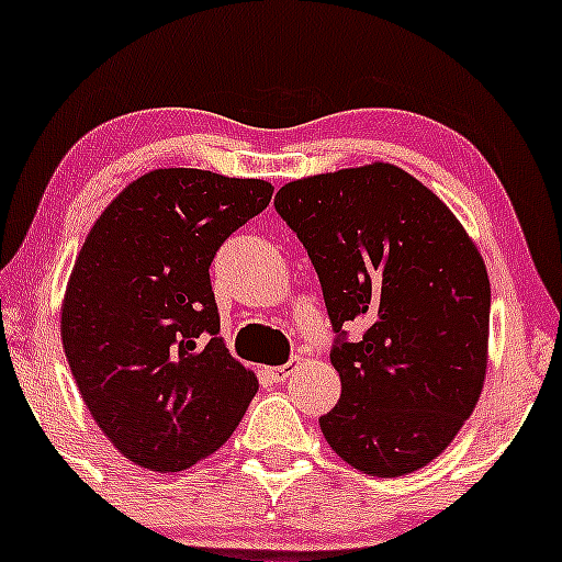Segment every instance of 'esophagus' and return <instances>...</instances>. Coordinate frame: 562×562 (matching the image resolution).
<instances>
[{
  "label": "esophagus",
  "instance_id": "obj_1",
  "mask_svg": "<svg viewBox=\"0 0 562 562\" xmlns=\"http://www.w3.org/2000/svg\"><path fill=\"white\" fill-rule=\"evenodd\" d=\"M292 369L294 366H273V369H268L265 371V374L270 376V382H286L289 380V374H292Z\"/></svg>",
  "mask_w": 562,
  "mask_h": 562
}]
</instances>
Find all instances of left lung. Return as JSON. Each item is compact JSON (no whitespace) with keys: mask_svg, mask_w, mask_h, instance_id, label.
I'll return each instance as SVG.
<instances>
[{"mask_svg":"<svg viewBox=\"0 0 562 562\" xmlns=\"http://www.w3.org/2000/svg\"><path fill=\"white\" fill-rule=\"evenodd\" d=\"M307 249L337 342L342 395L321 430L350 468L398 477L430 464L481 398L491 283L449 206L393 164L313 175L276 193ZM364 334L347 342L345 323Z\"/></svg>","mask_w":562,"mask_h":562,"instance_id":"1","label":"left lung"}]
</instances>
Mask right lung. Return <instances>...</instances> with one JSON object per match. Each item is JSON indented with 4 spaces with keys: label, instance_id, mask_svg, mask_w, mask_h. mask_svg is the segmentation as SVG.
Returning <instances> with one entry per match:
<instances>
[{
    "label": "right lung",
    "instance_id": "obj_1",
    "mask_svg": "<svg viewBox=\"0 0 562 562\" xmlns=\"http://www.w3.org/2000/svg\"><path fill=\"white\" fill-rule=\"evenodd\" d=\"M270 196L265 180L154 169L87 233L63 297V350L92 419L130 462L193 468L255 398V371L217 337L210 265Z\"/></svg>",
    "mask_w": 562,
    "mask_h": 562
}]
</instances>
